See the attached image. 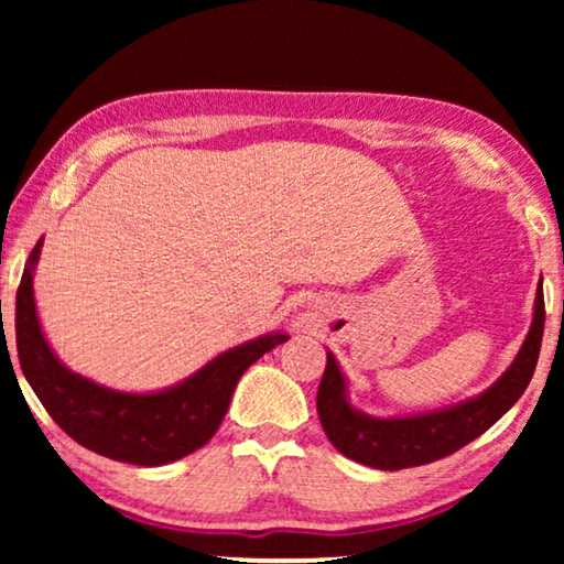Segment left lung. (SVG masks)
Segmentation results:
<instances>
[{
  "label": "left lung",
  "mask_w": 564,
  "mask_h": 564,
  "mask_svg": "<svg viewBox=\"0 0 564 564\" xmlns=\"http://www.w3.org/2000/svg\"><path fill=\"white\" fill-rule=\"evenodd\" d=\"M542 336L544 295L542 282H539L534 321L513 365L482 395L442 408V411L405 415V419H375L357 411L346 398V380L338 361L328 351L326 372L318 388L321 426L344 457L375 469H405L449 457L485 434L523 395L536 369Z\"/></svg>",
  "instance_id": "obj_1"
}]
</instances>
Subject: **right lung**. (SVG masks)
I'll list each match as a JSON object with an SVG mask.
<instances>
[{
  "instance_id": "right-lung-1",
  "label": "right lung",
  "mask_w": 564,
  "mask_h": 564,
  "mask_svg": "<svg viewBox=\"0 0 564 564\" xmlns=\"http://www.w3.org/2000/svg\"><path fill=\"white\" fill-rule=\"evenodd\" d=\"M43 241L35 243L14 303L20 367L45 411L76 444L138 467H159L187 457L210 442L241 375L259 357L288 341L267 334L223 351L203 369L161 392H118L72 372L45 341L35 311L33 269Z\"/></svg>"
}]
</instances>
